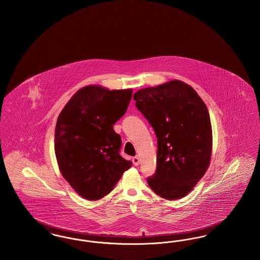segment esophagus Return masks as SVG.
<instances>
[{"label":"esophagus","mask_w":260,"mask_h":260,"mask_svg":"<svg viewBox=\"0 0 260 260\" xmlns=\"http://www.w3.org/2000/svg\"><path fill=\"white\" fill-rule=\"evenodd\" d=\"M133 162H134V165L137 167L138 165H139V157L138 156H136V157H134L133 158Z\"/></svg>","instance_id":"34e87169"}]
</instances>
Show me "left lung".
Returning a JSON list of instances; mask_svg holds the SVG:
<instances>
[{
	"label": "left lung",
	"mask_w": 260,
	"mask_h": 260,
	"mask_svg": "<svg viewBox=\"0 0 260 260\" xmlns=\"http://www.w3.org/2000/svg\"><path fill=\"white\" fill-rule=\"evenodd\" d=\"M134 100L158 137L157 170L148 185L161 198L185 197L210 167L212 129L207 105L179 80L141 88Z\"/></svg>",
	"instance_id": "obj_1"
}]
</instances>
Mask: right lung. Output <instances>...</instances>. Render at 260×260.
Segmentation results:
<instances>
[{"instance_id":"right-lung-1","label":"right lung","mask_w":260,"mask_h":260,"mask_svg":"<svg viewBox=\"0 0 260 260\" xmlns=\"http://www.w3.org/2000/svg\"><path fill=\"white\" fill-rule=\"evenodd\" d=\"M132 94V88L110 90L89 85L76 91L57 118L54 151L58 168L82 198H103L132 167L119 154L121 136L113 128L126 112Z\"/></svg>"}]
</instances>
